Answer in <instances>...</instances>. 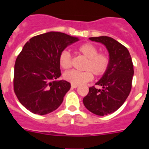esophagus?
Listing matches in <instances>:
<instances>
[{
	"label": "esophagus",
	"mask_w": 149,
	"mask_h": 149,
	"mask_svg": "<svg viewBox=\"0 0 149 149\" xmlns=\"http://www.w3.org/2000/svg\"><path fill=\"white\" fill-rule=\"evenodd\" d=\"M78 86V85L77 84H72V88H77Z\"/></svg>",
	"instance_id": "obj_1"
}]
</instances>
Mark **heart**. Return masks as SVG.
Wrapping results in <instances>:
<instances>
[{
    "label": "heart",
    "instance_id": "b5f03b06",
    "mask_svg": "<svg viewBox=\"0 0 149 149\" xmlns=\"http://www.w3.org/2000/svg\"><path fill=\"white\" fill-rule=\"evenodd\" d=\"M77 51L86 58L84 66V69L86 71H68L63 74L65 81L72 84H82L93 80V73L95 75L100 76L104 74L107 70L110 63L108 56L104 53H98V49L95 45L91 43H85L78 46ZM59 64L64 69L70 68L71 54L68 51L64 50L60 53Z\"/></svg>",
    "mask_w": 149,
    "mask_h": 149
}]
</instances>
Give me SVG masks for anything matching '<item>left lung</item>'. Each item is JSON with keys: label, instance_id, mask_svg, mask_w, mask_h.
I'll list each match as a JSON object with an SVG mask.
<instances>
[{"label": "left lung", "instance_id": "8db88e82", "mask_svg": "<svg viewBox=\"0 0 149 149\" xmlns=\"http://www.w3.org/2000/svg\"><path fill=\"white\" fill-rule=\"evenodd\" d=\"M106 47L110 63L107 70L96 85L92 86L83 99L84 106L93 113L107 116L116 111L130 94L134 76V65L128 50L121 43L109 36L89 38Z\"/></svg>", "mask_w": 149, "mask_h": 149}]
</instances>
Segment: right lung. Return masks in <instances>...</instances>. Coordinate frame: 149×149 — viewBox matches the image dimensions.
Listing matches in <instances>:
<instances>
[{
  "label": "right lung",
  "mask_w": 149,
  "mask_h": 149,
  "mask_svg": "<svg viewBox=\"0 0 149 149\" xmlns=\"http://www.w3.org/2000/svg\"><path fill=\"white\" fill-rule=\"evenodd\" d=\"M77 41V37L51 31L31 38L23 47L15 60L14 92L33 113H50L63 103L71 84L56 81L61 75L59 56Z\"/></svg>",
  "instance_id": "right-lung-1"
}]
</instances>
